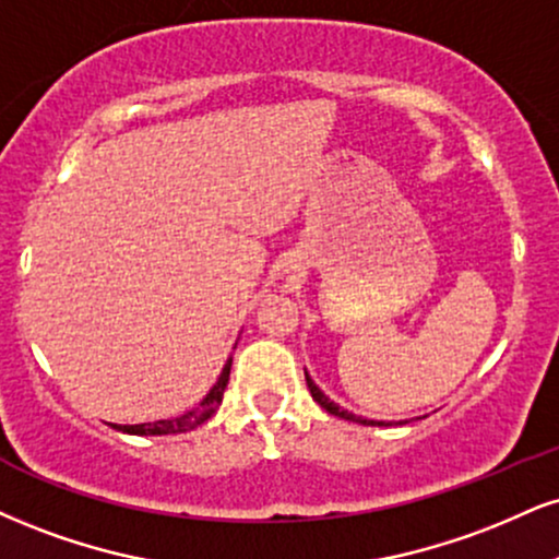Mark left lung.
<instances>
[{"label": "left lung", "instance_id": "8db88e82", "mask_svg": "<svg viewBox=\"0 0 559 559\" xmlns=\"http://www.w3.org/2000/svg\"><path fill=\"white\" fill-rule=\"evenodd\" d=\"M305 378H307V388H309V393H312V399L318 401L320 406L325 408L328 414L338 416V419H346V421H356V425H365V427H382V425H385V421H378V419H367V416H356V414H352V412H346V408H341L338 403L328 399V395L322 393V390H320L318 385H314V380L309 378V374H307V369H305Z\"/></svg>", "mask_w": 559, "mask_h": 559}]
</instances>
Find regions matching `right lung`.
Listing matches in <instances>:
<instances>
[{"mask_svg": "<svg viewBox=\"0 0 559 559\" xmlns=\"http://www.w3.org/2000/svg\"><path fill=\"white\" fill-rule=\"evenodd\" d=\"M228 372H231V356H228L224 369H221L215 385L207 390L205 399L200 401L194 408H190V412L171 416V419L147 421V425H111V427L119 429V432H127V435H179V432H190V429L200 427L203 421H207L215 412H218L221 401H224V390L228 385Z\"/></svg>", "mask_w": 559, "mask_h": 559, "instance_id": "obj_1", "label": "right lung"}]
</instances>
